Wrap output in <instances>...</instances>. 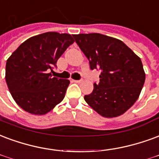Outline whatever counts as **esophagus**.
<instances>
[{
  "label": "esophagus",
  "mask_w": 159,
  "mask_h": 159,
  "mask_svg": "<svg viewBox=\"0 0 159 159\" xmlns=\"http://www.w3.org/2000/svg\"><path fill=\"white\" fill-rule=\"evenodd\" d=\"M72 82L76 83H81L83 82V80H72Z\"/></svg>",
  "instance_id": "obj_1"
}]
</instances>
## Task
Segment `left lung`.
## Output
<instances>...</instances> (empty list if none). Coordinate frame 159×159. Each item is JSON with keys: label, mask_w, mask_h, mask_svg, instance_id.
Wrapping results in <instances>:
<instances>
[{"label": "left lung", "mask_w": 159, "mask_h": 159, "mask_svg": "<svg viewBox=\"0 0 159 159\" xmlns=\"http://www.w3.org/2000/svg\"><path fill=\"white\" fill-rule=\"evenodd\" d=\"M72 36L89 59L91 70H101L99 83L84 96L85 101L103 117L123 115L137 100L145 83L140 57L116 38L97 33Z\"/></svg>", "instance_id": "8db88e82"}]
</instances>
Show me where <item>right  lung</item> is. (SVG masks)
I'll use <instances>...</instances> for the list:
<instances>
[{"label": "right lung", "instance_id": "obj_1", "mask_svg": "<svg viewBox=\"0 0 159 159\" xmlns=\"http://www.w3.org/2000/svg\"><path fill=\"white\" fill-rule=\"evenodd\" d=\"M73 43L68 34L47 32L29 38L7 59L6 82L22 109L42 116L63 100L70 81L53 76V67Z\"/></svg>", "mask_w": 159, "mask_h": 159}]
</instances>
